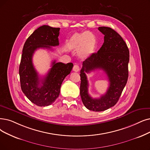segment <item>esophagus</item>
I'll return each instance as SVG.
<instances>
[{"label":"esophagus","mask_w":150,"mask_h":150,"mask_svg":"<svg viewBox=\"0 0 150 150\" xmlns=\"http://www.w3.org/2000/svg\"><path fill=\"white\" fill-rule=\"evenodd\" d=\"M73 71H74V72H78L79 71V67L78 65H77V64H75L74 66V67H73Z\"/></svg>","instance_id":"34e87169"}]
</instances>
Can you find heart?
<instances>
[{
  "label": "heart",
  "instance_id": "heart-1",
  "mask_svg": "<svg viewBox=\"0 0 150 150\" xmlns=\"http://www.w3.org/2000/svg\"><path fill=\"white\" fill-rule=\"evenodd\" d=\"M68 49L78 51L79 56L82 59L91 57L95 52L97 41L95 35L90 32L75 34L68 41Z\"/></svg>",
  "mask_w": 150,
  "mask_h": 150
}]
</instances>
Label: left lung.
Wrapping results in <instances>:
<instances>
[{
	"instance_id": "left-lung-1",
	"label": "left lung",
	"mask_w": 150,
	"mask_h": 150,
	"mask_svg": "<svg viewBox=\"0 0 150 150\" xmlns=\"http://www.w3.org/2000/svg\"><path fill=\"white\" fill-rule=\"evenodd\" d=\"M105 35L104 42L97 53L83 62L81 70L80 94L83 104L89 110L103 111L115 106L118 101L129 76V50L122 37L109 27H99ZM96 69L107 74L110 86L100 98L93 99L88 94L86 73Z\"/></svg>"
}]
</instances>
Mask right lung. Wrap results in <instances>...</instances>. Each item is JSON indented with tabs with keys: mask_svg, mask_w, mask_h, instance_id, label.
<instances>
[{
	"mask_svg": "<svg viewBox=\"0 0 150 150\" xmlns=\"http://www.w3.org/2000/svg\"><path fill=\"white\" fill-rule=\"evenodd\" d=\"M59 28L44 25L35 29L25 42L19 67L21 88L26 97L39 106L52 105L58 97L62 83L73 67V64L52 63L48 73L40 78L33 63V56L38 49L52 50L59 45Z\"/></svg>",
	"mask_w": 150,
	"mask_h": 150,
	"instance_id": "obj_1",
	"label": "right lung"
}]
</instances>
